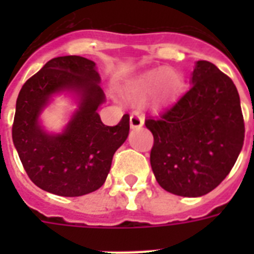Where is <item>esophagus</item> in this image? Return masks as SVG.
<instances>
[{
	"label": "esophagus",
	"mask_w": 254,
	"mask_h": 254,
	"mask_svg": "<svg viewBox=\"0 0 254 254\" xmlns=\"http://www.w3.org/2000/svg\"><path fill=\"white\" fill-rule=\"evenodd\" d=\"M130 127L131 129H137V127H141L143 125V117L142 116H139L138 113H131L130 115Z\"/></svg>",
	"instance_id": "obj_1"
}]
</instances>
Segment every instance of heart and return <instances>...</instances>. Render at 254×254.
Returning <instances> with one entry per match:
<instances>
[{"instance_id": "heart-1", "label": "heart", "mask_w": 254, "mask_h": 254, "mask_svg": "<svg viewBox=\"0 0 254 254\" xmlns=\"http://www.w3.org/2000/svg\"><path fill=\"white\" fill-rule=\"evenodd\" d=\"M181 89V77L167 68H159L129 83L127 95L135 103H145L154 96L157 104L167 103Z\"/></svg>"}]
</instances>
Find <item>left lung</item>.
<instances>
[{"instance_id":"obj_1","label":"left lung","mask_w":254,"mask_h":254,"mask_svg":"<svg viewBox=\"0 0 254 254\" xmlns=\"http://www.w3.org/2000/svg\"><path fill=\"white\" fill-rule=\"evenodd\" d=\"M145 125L154 137L150 165L155 179L179 196L197 197L216 189L244 145L236 85L207 61L196 62L189 91Z\"/></svg>"}]
</instances>
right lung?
<instances>
[{
	"instance_id": "1",
	"label": "right lung",
	"mask_w": 254,
	"mask_h": 254,
	"mask_svg": "<svg viewBox=\"0 0 254 254\" xmlns=\"http://www.w3.org/2000/svg\"><path fill=\"white\" fill-rule=\"evenodd\" d=\"M95 62L68 55L47 62L19 91L13 142L26 173L39 189L59 196H81L104 185L112 159L129 134V115L116 127L99 115L105 101ZM69 93L78 108L61 133H50L40 115L54 95Z\"/></svg>"
}]
</instances>
